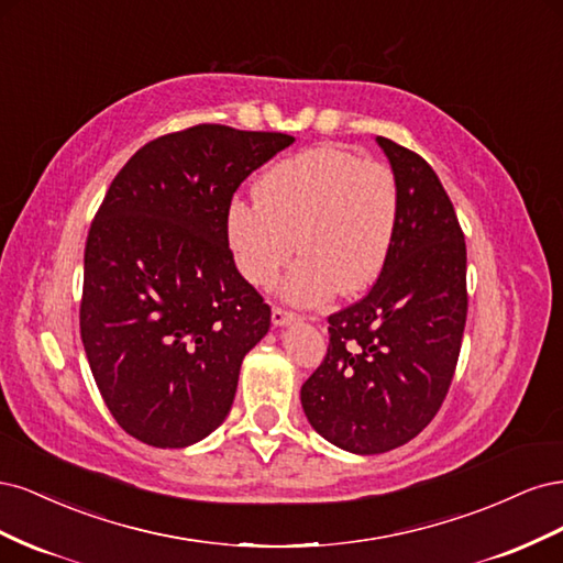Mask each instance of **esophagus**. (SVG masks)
Segmentation results:
<instances>
[{
  "label": "esophagus",
  "instance_id": "1",
  "mask_svg": "<svg viewBox=\"0 0 563 563\" xmlns=\"http://www.w3.org/2000/svg\"><path fill=\"white\" fill-rule=\"evenodd\" d=\"M296 319V314L291 312V310H286V308H272V323H275V327H284V323H288V321H294Z\"/></svg>",
  "mask_w": 563,
  "mask_h": 563
}]
</instances>
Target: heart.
Masks as SVG:
<instances>
[{
	"instance_id": "obj_1",
	"label": "heart",
	"mask_w": 563,
	"mask_h": 563,
	"mask_svg": "<svg viewBox=\"0 0 563 563\" xmlns=\"http://www.w3.org/2000/svg\"><path fill=\"white\" fill-rule=\"evenodd\" d=\"M399 190L395 174L352 147L314 145L269 166L258 199H234L225 236L253 286H269L298 249L284 296L314 305L333 288L352 296L380 277L395 244Z\"/></svg>"
}]
</instances>
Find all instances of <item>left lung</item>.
Masks as SVG:
<instances>
[{"label":"left lung","mask_w":563,"mask_h":563,"mask_svg":"<svg viewBox=\"0 0 563 563\" xmlns=\"http://www.w3.org/2000/svg\"><path fill=\"white\" fill-rule=\"evenodd\" d=\"M395 172L399 223L371 291L329 317V350L300 389L331 444L376 455L418 437L444 404L467 319V249L434 168L378 135Z\"/></svg>","instance_id":"obj_1"}]
</instances>
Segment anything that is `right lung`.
Segmentation results:
<instances>
[{
    "mask_svg": "<svg viewBox=\"0 0 563 563\" xmlns=\"http://www.w3.org/2000/svg\"><path fill=\"white\" fill-rule=\"evenodd\" d=\"M294 141L223 124L159 135L96 211L81 343L112 418L143 444L190 446L230 413L269 305L234 265L225 213L236 187Z\"/></svg>",
    "mask_w": 563,
    "mask_h": 563,
    "instance_id": "1",
    "label": "right lung"
}]
</instances>
